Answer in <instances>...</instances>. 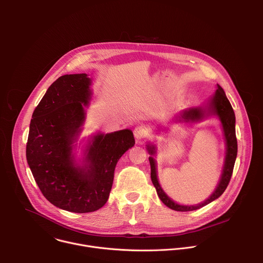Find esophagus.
I'll use <instances>...</instances> for the list:
<instances>
[{"mask_svg":"<svg viewBox=\"0 0 263 263\" xmlns=\"http://www.w3.org/2000/svg\"><path fill=\"white\" fill-rule=\"evenodd\" d=\"M148 135V132H147V129L143 126H137L135 129H134V136L137 140H141L143 139L144 137H146Z\"/></svg>","mask_w":263,"mask_h":263,"instance_id":"esophagus-1","label":"esophagus"}]
</instances>
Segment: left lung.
<instances>
[{
    "mask_svg": "<svg viewBox=\"0 0 263 263\" xmlns=\"http://www.w3.org/2000/svg\"><path fill=\"white\" fill-rule=\"evenodd\" d=\"M216 117L220 123L221 131L224 138V145H226V151H224V158H223V165L221 170V174L219 176V180L217 185L215 186L212 194L204 201L196 205H182L174 201L172 198L167 196V194L163 191L161 187L158 174H157V162H156V154H157V146L153 142H147L146 149L148 154L151 155L148 157L149 164H151V179L153 185L155 186L157 195L161 202L167 206L168 208L176 210V211H193L200 209L209 203L213 202L214 200L218 199L223 192L226 191L229 181L231 179L234 163L237 156V140L235 134V115L233 108L226 97L223 89L216 84V89L206 103L201 106L197 107H190L182 110L180 115L176 118L173 122L174 124H197L205 121L208 118ZM158 131L162 129V126H159Z\"/></svg>",
    "mask_w": 263,
    "mask_h": 263,
    "instance_id": "obj_1",
    "label": "left lung"
}]
</instances>
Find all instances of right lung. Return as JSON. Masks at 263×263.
I'll use <instances>...</instances> for the list:
<instances>
[{
	"mask_svg": "<svg viewBox=\"0 0 263 263\" xmlns=\"http://www.w3.org/2000/svg\"><path fill=\"white\" fill-rule=\"evenodd\" d=\"M91 85L87 73L59 77L33 112L26 147L29 167L45 198L76 213L92 212L106 204L117 163L135 144L130 129L98 131L88 136L82 157H77Z\"/></svg>",
	"mask_w": 263,
	"mask_h": 263,
	"instance_id": "add662e5",
	"label": "right lung"
}]
</instances>
